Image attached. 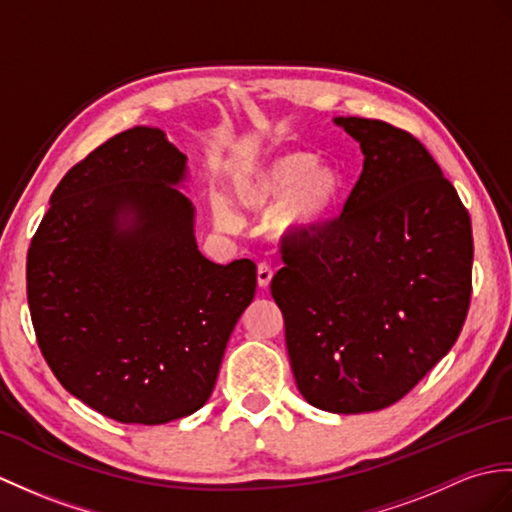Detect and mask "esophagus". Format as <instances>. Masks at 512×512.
Instances as JSON below:
<instances>
[{
  "instance_id": "obj_1",
  "label": "esophagus",
  "mask_w": 512,
  "mask_h": 512,
  "mask_svg": "<svg viewBox=\"0 0 512 512\" xmlns=\"http://www.w3.org/2000/svg\"><path fill=\"white\" fill-rule=\"evenodd\" d=\"M272 275H275V272H272V266L266 264V261H261V264L257 266V283H259V288H268L270 281H272Z\"/></svg>"
}]
</instances>
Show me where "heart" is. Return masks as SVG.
<instances>
[{
	"instance_id": "1",
	"label": "heart",
	"mask_w": 512,
	"mask_h": 512,
	"mask_svg": "<svg viewBox=\"0 0 512 512\" xmlns=\"http://www.w3.org/2000/svg\"><path fill=\"white\" fill-rule=\"evenodd\" d=\"M235 198L246 209L266 211L283 202L275 216L277 235L312 233L329 220L342 196V174L331 163H316L312 152L288 150L244 163L231 176ZM222 227H235L231 202L213 196Z\"/></svg>"
}]
</instances>
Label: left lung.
Returning a JSON list of instances; mask_svg holds the SVG:
<instances>
[{
  "label": "left lung",
  "mask_w": 512,
  "mask_h": 512,
  "mask_svg": "<svg viewBox=\"0 0 512 512\" xmlns=\"http://www.w3.org/2000/svg\"><path fill=\"white\" fill-rule=\"evenodd\" d=\"M364 168L338 218L281 248L270 292L301 395L360 414L406 397L458 340L471 303L469 211L421 141L336 117Z\"/></svg>",
  "instance_id": "left-lung-1"
}]
</instances>
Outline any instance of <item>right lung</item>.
<instances>
[{"label":"right lung","instance_id":"obj_1","mask_svg":"<svg viewBox=\"0 0 512 512\" xmlns=\"http://www.w3.org/2000/svg\"><path fill=\"white\" fill-rule=\"evenodd\" d=\"M183 176L185 154L163 130H124L63 176L28 248L47 366L117 423L161 425L205 406L255 296L251 259L222 266L198 253L194 207L172 187Z\"/></svg>","mask_w":512,"mask_h":512}]
</instances>
